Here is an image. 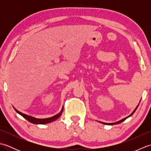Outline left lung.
Here are the masks:
<instances>
[{"label":"left lung","mask_w":151,"mask_h":151,"mask_svg":"<svg viewBox=\"0 0 151 151\" xmlns=\"http://www.w3.org/2000/svg\"><path fill=\"white\" fill-rule=\"evenodd\" d=\"M138 106H139V104L137 105V106L135 110H134V111L132 112V114H131L129 115V116H128V117H126V118H124V119H123L121 120V121H117V122H116V123H102V122H101V123H103V124H110V125H112V124H119V123H122V122H123V121H124L125 119H127L128 117H130L131 115H132L134 113V112H135V111L136 110V109L137 108V107H138Z\"/></svg>","instance_id":"8db88e82"}]
</instances>
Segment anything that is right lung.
Returning <instances> with one entry per match:
<instances>
[{
    "label": "right lung",
    "mask_w": 151,
    "mask_h": 151,
    "mask_svg": "<svg viewBox=\"0 0 151 151\" xmlns=\"http://www.w3.org/2000/svg\"><path fill=\"white\" fill-rule=\"evenodd\" d=\"M14 109L18 114H19L21 115H22V116L23 117L24 119H26L27 121H28L29 122H30V123H34V124H47V123H50V122H52L56 120L60 116L61 114H62V111H63V108H62V110H61V111L60 112L59 114H58L57 115H54V116H53L52 117L47 118V119H36V118H34V117H32L31 116H29V115H25L24 114H22V113H21V112L17 111L15 108H14Z\"/></svg>",
    "instance_id": "right-lung-1"
}]
</instances>
